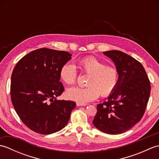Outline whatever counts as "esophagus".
I'll use <instances>...</instances> for the list:
<instances>
[{
    "instance_id": "1",
    "label": "esophagus",
    "mask_w": 159,
    "mask_h": 159,
    "mask_svg": "<svg viewBox=\"0 0 159 159\" xmlns=\"http://www.w3.org/2000/svg\"><path fill=\"white\" fill-rule=\"evenodd\" d=\"M76 105L78 107H80V106H85L87 105L86 104H84V103H80V102H76Z\"/></svg>"
}]
</instances>
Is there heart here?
I'll return each instance as SVG.
<instances>
[{
  "label": "heart",
  "instance_id": "obj_1",
  "mask_svg": "<svg viewBox=\"0 0 159 159\" xmlns=\"http://www.w3.org/2000/svg\"><path fill=\"white\" fill-rule=\"evenodd\" d=\"M76 66L81 73L89 75L85 88L73 87L67 91L71 100L80 103L91 102L100 95L109 96L116 89L120 81V73L116 67L107 66L105 63L93 57H85L78 60L75 66L66 63L61 67L59 76L68 85H74L77 79Z\"/></svg>",
  "mask_w": 159,
  "mask_h": 159
}]
</instances>
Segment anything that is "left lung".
Returning a JSON list of instances; mask_svg holds the SVG:
<instances>
[{
  "label": "left lung",
  "instance_id": "8db88e82",
  "mask_svg": "<svg viewBox=\"0 0 159 159\" xmlns=\"http://www.w3.org/2000/svg\"><path fill=\"white\" fill-rule=\"evenodd\" d=\"M113 61L120 81L108 100L97 105L93 124L111 134L124 133L141 120L150 95V80L140 62L120 50L103 52Z\"/></svg>",
  "mask_w": 159,
  "mask_h": 159
}]
</instances>
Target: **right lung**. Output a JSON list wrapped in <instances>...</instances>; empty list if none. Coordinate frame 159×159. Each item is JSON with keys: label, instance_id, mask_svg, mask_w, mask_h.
<instances>
[{"label": "right lung", "instance_id": "right-lung-1", "mask_svg": "<svg viewBox=\"0 0 159 159\" xmlns=\"http://www.w3.org/2000/svg\"><path fill=\"white\" fill-rule=\"evenodd\" d=\"M71 59L66 51L39 48L17 63L11 74L10 92L13 106L29 129L42 134L61 130L76 103L57 100L64 91L59 71Z\"/></svg>", "mask_w": 159, "mask_h": 159}]
</instances>
